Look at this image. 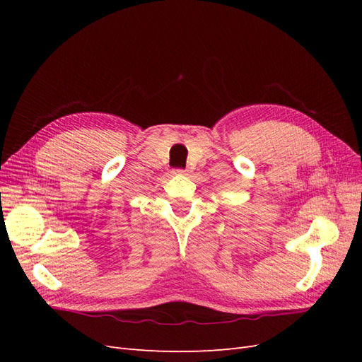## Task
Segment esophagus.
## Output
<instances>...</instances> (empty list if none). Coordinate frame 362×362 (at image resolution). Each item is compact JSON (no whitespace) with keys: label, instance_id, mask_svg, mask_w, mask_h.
I'll use <instances>...</instances> for the list:
<instances>
[{"label":"esophagus","instance_id":"obj_1","mask_svg":"<svg viewBox=\"0 0 362 362\" xmlns=\"http://www.w3.org/2000/svg\"><path fill=\"white\" fill-rule=\"evenodd\" d=\"M175 173H177V175H189L190 169H177V170H175Z\"/></svg>","mask_w":362,"mask_h":362}]
</instances>
